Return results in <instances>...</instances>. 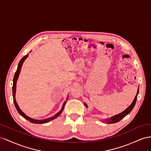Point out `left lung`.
<instances>
[{
	"label": "left lung",
	"mask_w": 151,
	"mask_h": 151,
	"mask_svg": "<svg viewBox=\"0 0 151 151\" xmlns=\"http://www.w3.org/2000/svg\"><path fill=\"white\" fill-rule=\"evenodd\" d=\"M139 88H138L137 92V94H136V96L135 97L134 100L133 101L132 104L130 106H129L125 110L123 111V112H122L121 113H119L118 114H116V115H114V116H112V117H111L109 118H107V119H106L104 120H103L102 122H106V123H109V124L115 123H117V122H119L122 119H123L124 117H125L127 115H128L129 113H130V112L132 111V109H133V107H134V106L135 105L136 101H137V96H138V94H139ZM84 104L86 106V107H87V108H88L87 104H85V103H84Z\"/></svg>",
	"instance_id": "obj_1"
}]
</instances>
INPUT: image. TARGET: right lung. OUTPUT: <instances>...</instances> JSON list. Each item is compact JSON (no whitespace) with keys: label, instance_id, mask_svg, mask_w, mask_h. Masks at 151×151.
I'll list each match as a JSON object with an SVG mask.
<instances>
[{"label":"right lung","instance_id":"add662e5","mask_svg":"<svg viewBox=\"0 0 151 151\" xmlns=\"http://www.w3.org/2000/svg\"><path fill=\"white\" fill-rule=\"evenodd\" d=\"M28 56V54L27 55H24V56L21 59V61H19V64H18V68H17V70L15 73L14 74V78H13V85H12V96H13V101H14V106L16 107V108L17 109V111H18V112L19 113V114L22 116L24 118H25L26 119L28 120L29 122H30L32 123H37V124H42V123H48L49 122H50L51 120H53L54 119L56 118L57 117H58V116L61 114L62 112L64 110V106H65L66 103V101L68 100V95L67 96V98H66V101L64 102L63 103V106H62V108L60 110L58 113L55 114V115H54L53 116H52V117L50 118H47V119H33V118H32L29 117V116L26 115L25 113H24L23 112L21 111V109L19 108V107L18 104V103H17L16 101V83H17V81H18V79L19 78V75L20 74V71H21V68H22V66H23V64L24 63V61H25V59H27Z\"/></svg>","mask_w":151,"mask_h":151}]
</instances>
